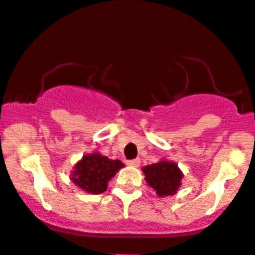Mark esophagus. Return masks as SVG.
Returning a JSON list of instances; mask_svg holds the SVG:
<instances>
[{
	"mask_svg": "<svg viewBox=\"0 0 255 255\" xmlns=\"http://www.w3.org/2000/svg\"><path fill=\"white\" fill-rule=\"evenodd\" d=\"M127 164L129 166H134V168H137V166L140 165V160L138 158L137 159H132V160H128Z\"/></svg>",
	"mask_w": 255,
	"mask_h": 255,
	"instance_id": "1",
	"label": "esophagus"
}]
</instances>
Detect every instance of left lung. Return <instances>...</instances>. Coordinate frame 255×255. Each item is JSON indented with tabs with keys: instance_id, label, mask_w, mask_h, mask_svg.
<instances>
[{
	"instance_id": "obj_1",
	"label": "left lung",
	"mask_w": 255,
	"mask_h": 255,
	"mask_svg": "<svg viewBox=\"0 0 255 255\" xmlns=\"http://www.w3.org/2000/svg\"><path fill=\"white\" fill-rule=\"evenodd\" d=\"M142 171L146 184L160 197L175 195L181 186V180L184 177L177 164L166 159L144 166Z\"/></svg>"
}]
</instances>
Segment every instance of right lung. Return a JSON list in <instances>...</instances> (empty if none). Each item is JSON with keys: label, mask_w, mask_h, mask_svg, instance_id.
<instances>
[{"label": "right lung", "mask_w": 255, "mask_h": 255, "mask_svg": "<svg viewBox=\"0 0 255 255\" xmlns=\"http://www.w3.org/2000/svg\"><path fill=\"white\" fill-rule=\"evenodd\" d=\"M125 166L121 160L109 159L99 151L86 154L74 165L70 180L82 191L99 195L106 191L109 181Z\"/></svg>", "instance_id": "right-lung-1"}]
</instances>
